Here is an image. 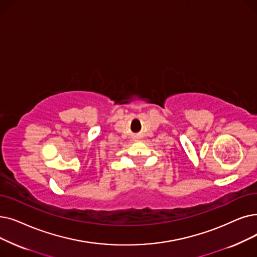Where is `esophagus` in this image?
<instances>
[{"label":"esophagus","mask_w":257,"mask_h":257,"mask_svg":"<svg viewBox=\"0 0 257 257\" xmlns=\"http://www.w3.org/2000/svg\"><path fill=\"white\" fill-rule=\"evenodd\" d=\"M135 141H136V142H138V141H139V138H136V139H135Z\"/></svg>","instance_id":"34e87169"}]
</instances>
